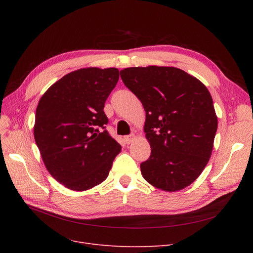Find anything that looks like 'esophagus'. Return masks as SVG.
I'll return each instance as SVG.
<instances>
[{
	"mask_svg": "<svg viewBox=\"0 0 253 253\" xmlns=\"http://www.w3.org/2000/svg\"><path fill=\"white\" fill-rule=\"evenodd\" d=\"M134 139H135V135H134V134H130V135L124 136V140H125V142H126L127 144L131 143Z\"/></svg>",
	"mask_w": 253,
	"mask_h": 253,
	"instance_id": "obj_1",
	"label": "esophagus"
}]
</instances>
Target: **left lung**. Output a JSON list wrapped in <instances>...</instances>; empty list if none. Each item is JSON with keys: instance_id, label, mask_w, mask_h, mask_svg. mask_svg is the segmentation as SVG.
<instances>
[{"instance_id": "obj_1", "label": "left lung", "mask_w": 253, "mask_h": 253, "mask_svg": "<svg viewBox=\"0 0 253 253\" xmlns=\"http://www.w3.org/2000/svg\"><path fill=\"white\" fill-rule=\"evenodd\" d=\"M120 74L145 111L151 156L140 164L143 178L165 192L188 187L207 165L217 130L208 89L173 66H137Z\"/></svg>"}]
</instances>
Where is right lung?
<instances>
[{"label": "right lung", "mask_w": 253, "mask_h": 253, "mask_svg": "<svg viewBox=\"0 0 253 253\" xmlns=\"http://www.w3.org/2000/svg\"><path fill=\"white\" fill-rule=\"evenodd\" d=\"M116 68L80 69L62 77L40 99L34 136L49 173L82 192L108 177L120 145L105 130L104 102L119 80Z\"/></svg>", "instance_id": "1"}]
</instances>
